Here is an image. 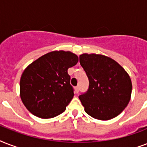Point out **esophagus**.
<instances>
[{"mask_svg": "<svg viewBox=\"0 0 147 147\" xmlns=\"http://www.w3.org/2000/svg\"><path fill=\"white\" fill-rule=\"evenodd\" d=\"M75 92H76V94H78V92H79V87H78V86L75 88Z\"/></svg>", "mask_w": 147, "mask_h": 147, "instance_id": "obj_1", "label": "esophagus"}]
</instances>
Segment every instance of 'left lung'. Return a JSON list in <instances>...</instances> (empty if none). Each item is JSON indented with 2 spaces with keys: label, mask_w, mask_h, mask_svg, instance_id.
Segmentation results:
<instances>
[{
  "label": "left lung",
  "mask_w": 147,
  "mask_h": 147,
  "mask_svg": "<svg viewBox=\"0 0 147 147\" xmlns=\"http://www.w3.org/2000/svg\"><path fill=\"white\" fill-rule=\"evenodd\" d=\"M79 62L89 80L88 91L78 97L85 111L101 121L119 115L131 97L132 83L127 72L116 61L99 54H82Z\"/></svg>",
  "instance_id": "1"
}]
</instances>
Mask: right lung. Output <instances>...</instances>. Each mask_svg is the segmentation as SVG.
I'll list each match as a JSON object with an SVG mask.
<instances>
[{
    "instance_id": "1",
    "label": "right lung",
    "mask_w": 147,
    "mask_h": 147,
    "mask_svg": "<svg viewBox=\"0 0 147 147\" xmlns=\"http://www.w3.org/2000/svg\"><path fill=\"white\" fill-rule=\"evenodd\" d=\"M78 57L69 51H53L26 67L20 82V94L26 109L40 118H52L65 111L74 96L68 69Z\"/></svg>"
}]
</instances>
